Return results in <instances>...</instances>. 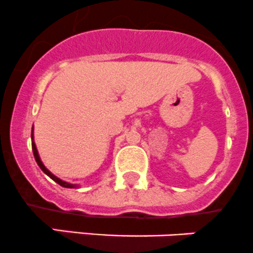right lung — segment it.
I'll use <instances>...</instances> for the list:
<instances>
[{"instance_id":"1","label":"right lung","mask_w":253,"mask_h":253,"mask_svg":"<svg viewBox=\"0 0 253 253\" xmlns=\"http://www.w3.org/2000/svg\"><path fill=\"white\" fill-rule=\"evenodd\" d=\"M34 137H33V134H31V140H33ZM31 147H33V152H34V157H35V161H36V163H38V166L40 167L41 168V170L43 171V173L45 174H47V175L49 176V178L52 179V180H54L56 181L57 184H59L61 185V186H63V187H69V189H73V187H78V185H75V184H70V183H67V181H63V180H61V179L59 178H57L56 175H53V174L51 173V171L48 170L47 168H46L45 166H43V163L41 162V160H40V156H39V153H38V148H36V146H35V142H31Z\"/></svg>"}]
</instances>
